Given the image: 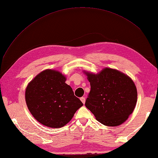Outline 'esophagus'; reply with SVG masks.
<instances>
[{
    "instance_id": "obj_1",
    "label": "esophagus",
    "mask_w": 158,
    "mask_h": 158,
    "mask_svg": "<svg viewBox=\"0 0 158 158\" xmlns=\"http://www.w3.org/2000/svg\"><path fill=\"white\" fill-rule=\"evenodd\" d=\"M80 100H81V102H82L84 104L85 103V98L84 97H82L80 98Z\"/></svg>"
}]
</instances>
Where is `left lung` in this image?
Masks as SVG:
<instances>
[{"mask_svg":"<svg viewBox=\"0 0 158 158\" xmlns=\"http://www.w3.org/2000/svg\"><path fill=\"white\" fill-rule=\"evenodd\" d=\"M85 74L91 87L85 107L103 125H121L136 106L137 90L135 83L128 76L112 69H104L97 74Z\"/></svg>","mask_w":158,"mask_h":158,"instance_id":"obj_1","label":"left lung"}]
</instances>
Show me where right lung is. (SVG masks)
<instances>
[{
  "label": "right lung",
  "mask_w": 158,
  "mask_h": 158,
  "mask_svg": "<svg viewBox=\"0 0 158 158\" xmlns=\"http://www.w3.org/2000/svg\"><path fill=\"white\" fill-rule=\"evenodd\" d=\"M65 81V76L59 71L48 69L37 75L27 85V106L42 125L51 128L63 127L83 106Z\"/></svg>",
  "instance_id": "obj_1"
}]
</instances>
